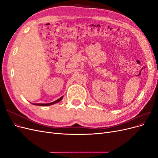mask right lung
<instances>
[{"label": "right lung", "mask_w": 158, "mask_h": 158, "mask_svg": "<svg viewBox=\"0 0 158 158\" xmlns=\"http://www.w3.org/2000/svg\"><path fill=\"white\" fill-rule=\"evenodd\" d=\"M63 96H62V97L60 98L59 99H58L57 100H56V101H55V102H52V103H35V104H34V105H36V106H51V105H52V104H54V103L59 102L60 101V100H61L62 99H63Z\"/></svg>", "instance_id": "obj_1"}]
</instances>
